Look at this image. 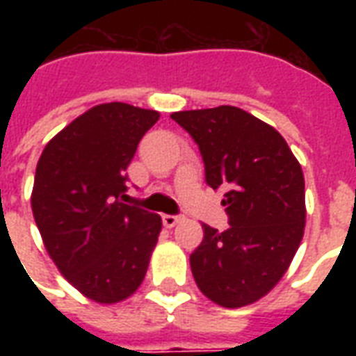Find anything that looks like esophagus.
Returning <instances> with one entry per match:
<instances>
[{
    "label": "esophagus",
    "mask_w": 356,
    "mask_h": 356,
    "mask_svg": "<svg viewBox=\"0 0 356 356\" xmlns=\"http://www.w3.org/2000/svg\"><path fill=\"white\" fill-rule=\"evenodd\" d=\"M162 221L165 227H175L181 221V216H170V213H165V216H162Z\"/></svg>",
    "instance_id": "obj_1"
}]
</instances>
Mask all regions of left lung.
I'll return each instance as SVG.
<instances>
[{
  "label": "left lung",
  "instance_id": "left-lung-1",
  "mask_svg": "<svg viewBox=\"0 0 356 356\" xmlns=\"http://www.w3.org/2000/svg\"><path fill=\"white\" fill-rule=\"evenodd\" d=\"M171 118L198 145L206 183L223 191L229 229L204 225L191 254L200 291L229 309L254 303L290 267L305 229V179L275 127L236 106Z\"/></svg>",
  "mask_w": 356,
  "mask_h": 356
}]
</instances>
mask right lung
Instances as JSON below:
<instances>
[{
	"label": "right lung",
	"mask_w": 356,
	"mask_h": 356,
	"mask_svg": "<svg viewBox=\"0 0 356 356\" xmlns=\"http://www.w3.org/2000/svg\"><path fill=\"white\" fill-rule=\"evenodd\" d=\"M158 118L125 102L93 106L47 143L35 168L32 211L45 250L97 303L139 288L162 231L158 213L124 204L125 170Z\"/></svg>",
	"instance_id": "obj_1"
}]
</instances>
